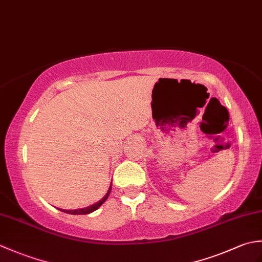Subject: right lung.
<instances>
[{
  "instance_id": "1",
  "label": "right lung",
  "mask_w": 262,
  "mask_h": 262,
  "mask_svg": "<svg viewBox=\"0 0 262 262\" xmlns=\"http://www.w3.org/2000/svg\"><path fill=\"white\" fill-rule=\"evenodd\" d=\"M111 187H113V182H111V185H110V187H109V189H108V191H107V193L104 194V197L102 198V199H100L99 202H97L96 204H93V205H91V206H88V207H84V208H80V209H60V208H58L60 211H64V213H66V214H71V215H86V214H90V213H92V211H94V210H97L100 206H101L105 200L108 199V197H109V194H110V192H111Z\"/></svg>"
}]
</instances>
